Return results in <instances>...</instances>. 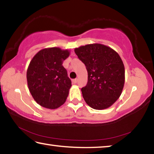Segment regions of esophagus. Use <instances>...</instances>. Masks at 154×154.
<instances>
[{
	"label": "esophagus",
	"instance_id": "34e87169",
	"mask_svg": "<svg viewBox=\"0 0 154 154\" xmlns=\"http://www.w3.org/2000/svg\"><path fill=\"white\" fill-rule=\"evenodd\" d=\"M72 83H77V79H72Z\"/></svg>",
	"mask_w": 154,
	"mask_h": 154
}]
</instances>
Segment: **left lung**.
I'll return each instance as SVG.
<instances>
[{"label": "left lung", "mask_w": 154, "mask_h": 154, "mask_svg": "<svg viewBox=\"0 0 154 154\" xmlns=\"http://www.w3.org/2000/svg\"><path fill=\"white\" fill-rule=\"evenodd\" d=\"M78 58L85 65L88 83L82 88L88 105L105 109L119 98L125 82V69L120 56L113 49L100 43L75 48Z\"/></svg>", "instance_id": "8db88e82"}]
</instances>
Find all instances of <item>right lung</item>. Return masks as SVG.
<instances>
[{"label": "right lung", "instance_id": "1", "mask_svg": "<svg viewBox=\"0 0 154 154\" xmlns=\"http://www.w3.org/2000/svg\"><path fill=\"white\" fill-rule=\"evenodd\" d=\"M70 55L60 48L43 49L33 57L28 67V89L38 105L55 109L65 103L71 87V81L62 66Z\"/></svg>", "mask_w": 154, "mask_h": 154}]
</instances>
